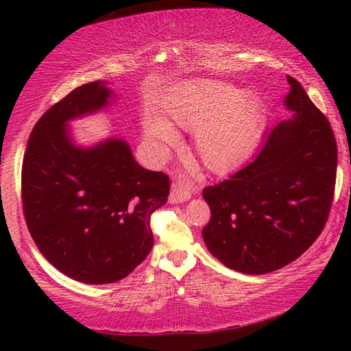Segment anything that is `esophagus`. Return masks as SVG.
<instances>
[{"instance_id":"obj_1","label":"esophagus","mask_w":351,"mask_h":351,"mask_svg":"<svg viewBox=\"0 0 351 351\" xmlns=\"http://www.w3.org/2000/svg\"><path fill=\"white\" fill-rule=\"evenodd\" d=\"M192 193H193V190L190 187L184 186V184H181V182H175L173 186H171V192H170L169 199L171 204H178V203H182V201H187L192 198Z\"/></svg>"}]
</instances>
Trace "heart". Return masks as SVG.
Listing matches in <instances>:
<instances>
[{
	"instance_id": "b5f03b06",
	"label": "heart",
	"mask_w": 351,
	"mask_h": 351,
	"mask_svg": "<svg viewBox=\"0 0 351 351\" xmlns=\"http://www.w3.org/2000/svg\"><path fill=\"white\" fill-rule=\"evenodd\" d=\"M167 112L175 125L197 130L195 148L207 170L229 173L251 156L263 134L265 110L252 91H237L219 82H198L170 100ZM147 141L164 156L176 142L167 121L148 116L144 121Z\"/></svg>"
}]
</instances>
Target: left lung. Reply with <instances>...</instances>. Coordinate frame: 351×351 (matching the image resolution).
Masks as SVG:
<instances>
[{
	"instance_id": "1",
	"label": "left lung",
	"mask_w": 351,
	"mask_h": 351,
	"mask_svg": "<svg viewBox=\"0 0 351 351\" xmlns=\"http://www.w3.org/2000/svg\"><path fill=\"white\" fill-rule=\"evenodd\" d=\"M285 106L246 167L203 197L212 217L203 239L213 257L243 274H266L299 258L325 228L335 197L337 145L328 119L288 75Z\"/></svg>"
}]
</instances>
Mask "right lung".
Instances as JSON below:
<instances>
[{"instance_id":"obj_1","label":"right lung","mask_w":351,"mask_h":351,"mask_svg":"<svg viewBox=\"0 0 351 351\" xmlns=\"http://www.w3.org/2000/svg\"><path fill=\"white\" fill-rule=\"evenodd\" d=\"M91 82L47 110L29 136L21 198L35 245L52 266L83 283L127 277L153 247L152 213L167 203L170 180L134 161L127 142L75 147L66 122L108 104Z\"/></svg>"}]
</instances>
